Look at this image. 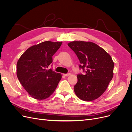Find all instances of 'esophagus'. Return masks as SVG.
<instances>
[{
  "label": "esophagus",
  "instance_id": "esophagus-1",
  "mask_svg": "<svg viewBox=\"0 0 132 132\" xmlns=\"http://www.w3.org/2000/svg\"><path fill=\"white\" fill-rule=\"evenodd\" d=\"M71 74L70 73H68V74H64L63 75L64 76V77H68L69 75H70Z\"/></svg>",
  "mask_w": 132,
  "mask_h": 132
}]
</instances>
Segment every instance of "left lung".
Instances as JSON below:
<instances>
[{
	"instance_id": "1",
	"label": "left lung",
	"mask_w": 132,
	"mask_h": 132,
	"mask_svg": "<svg viewBox=\"0 0 132 132\" xmlns=\"http://www.w3.org/2000/svg\"><path fill=\"white\" fill-rule=\"evenodd\" d=\"M80 61L85 74L77 75L76 95L83 101L97 99L106 91L113 76L114 63L105 50L91 42L73 41L68 44Z\"/></svg>"
}]
</instances>
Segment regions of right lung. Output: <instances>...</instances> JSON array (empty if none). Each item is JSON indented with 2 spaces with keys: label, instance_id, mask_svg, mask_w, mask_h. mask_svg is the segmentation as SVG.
<instances>
[{
  "label": "right lung",
  "instance_id": "1",
  "mask_svg": "<svg viewBox=\"0 0 132 132\" xmlns=\"http://www.w3.org/2000/svg\"><path fill=\"white\" fill-rule=\"evenodd\" d=\"M62 44V42H43L29 48L19 59L18 78L32 97L46 99L57 88L62 75L47 68Z\"/></svg>",
  "mask_w": 132,
  "mask_h": 132
}]
</instances>
